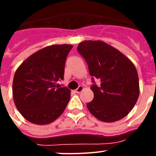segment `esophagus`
<instances>
[{"label": "esophagus", "instance_id": "esophagus-1", "mask_svg": "<svg viewBox=\"0 0 156 156\" xmlns=\"http://www.w3.org/2000/svg\"><path fill=\"white\" fill-rule=\"evenodd\" d=\"M83 89H84V87L81 85V86H79V87H78L76 90H75V92H76V93H80V92L82 91Z\"/></svg>", "mask_w": 156, "mask_h": 156}]
</instances>
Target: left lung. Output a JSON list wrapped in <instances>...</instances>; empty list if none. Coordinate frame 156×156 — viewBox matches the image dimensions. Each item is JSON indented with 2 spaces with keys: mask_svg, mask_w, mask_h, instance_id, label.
Instances as JSON below:
<instances>
[{
  "mask_svg": "<svg viewBox=\"0 0 156 156\" xmlns=\"http://www.w3.org/2000/svg\"><path fill=\"white\" fill-rule=\"evenodd\" d=\"M78 52L87 62L93 82L94 78L101 81V85L90 87L94 99L87 104L90 113L106 123L125 117L140 95L138 74L133 63L118 49L100 40L81 42Z\"/></svg>",
  "mask_w": 156,
  "mask_h": 156,
  "instance_id": "obj_1",
  "label": "left lung"
}]
</instances>
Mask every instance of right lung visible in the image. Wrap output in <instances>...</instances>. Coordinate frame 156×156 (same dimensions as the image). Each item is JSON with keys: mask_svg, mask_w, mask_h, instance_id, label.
Wrapping results in <instances>:
<instances>
[{"mask_svg": "<svg viewBox=\"0 0 156 156\" xmlns=\"http://www.w3.org/2000/svg\"><path fill=\"white\" fill-rule=\"evenodd\" d=\"M72 45H52L37 51L16 69L13 97L16 109L29 122L46 125L64 112L71 96L66 87L58 88L64 78L66 57Z\"/></svg>", "mask_w": 156, "mask_h": 156, "instance_id": "obj_1", "label": "right lung"}]
</instances>
